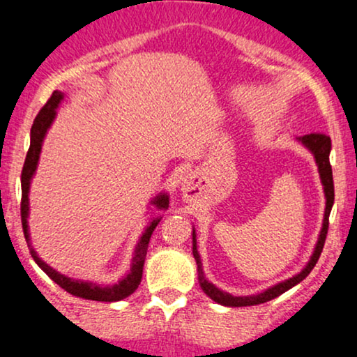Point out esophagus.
I'll list each match as a JSON object with an SVG mask.
<instances>
[{"mask_svg": "<svg viewBox=\"0 0 357 357\" xmlns=\"http://www.w3.org/2000/svg\"><path fill=\"white\" fill-rule=\"evenodd\" d=\"M181 192H183V198L186 202H192L196 198V188L195 183H192L191 176H184L181 179Z\"/></svg>", "mask_w": 357, "mask_h": 357, "instance_id": "obj_1", "label": "esophagus"}]
</instances>
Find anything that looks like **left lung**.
<instances>
[{
    "label": "left lung",
    "instance_id": "obj_1",
    "mask_svg": "<svg viewBox=\"0 0 357 357\" xmlns=\"http://www.w3.org/2000/svg\"><path fill=\"white\" fill-rule=\"evenodd\" d=\"M297 141L301 142L302 146H305L310 153L314 154L315 165H317L319 169V176H321V183L324 186V195H326V211H324V221H322V228H321V235H319L317 243H315L314 253L310 257V260L307 261V265L302 268V272H298L297 275H294L292 278H287L284 282H278L277 285L270 287V289L264 290L261 294H257V296H243V297H235L231 294L223 292L220 290L218 287L213 285L211 282L206 280L203 272V264L202 258H199L198 248H196V231L192 228V257H195L196 265H198V280L199 285H202L203 292L206 294L211 301H215L216 304L227 305V307H248V305H258L264 304V302L272 301L282 294L287 292L289 289H292L294 285L301 284L304 278L312 272V268L317 264L319 257H321L324 243H326V236H327V228H329V215L331 210H333L334 204V181H333V167H331L329 162V154H331V137L326 136V134H307V136L297 137Z\"/></svg>",
    "mask_w": 357,
    "mask_h": 357
}]
</instances>
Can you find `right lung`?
Masks as SVG:
<instances>
[{"instance_id": "1", "label": "right lung", "mask_w": 357, "mask_h": 357, "mask_svg": "<svg viewBox=\"0 0 357 357\" xmlns=\"http://www.w3.org/2000/svg\"><path fill=\"white\" fill-rule=\"evenodd\" d=\"M63 92L60 90H55L52 93V97L48 99L47 104L43 105L42 110L38 112V116L35 117L33 126H31V132H30V149L26 153V159H24L23 165V171H22V225H23V233L24 238L28 241V247H30V253L33 257V260L36 261L40 268L47 273L48 277L52 278L55 284H59L61 289L67 290L68 294L75 297H82L87 298V301H97V302H117L122 301V298L129 297L134 290L137 289L139 284H141L142 278V267H144V260H146V253H147V245H149L151 235H153L154 228L158 227V223L161 221V216L159 218H153L147 225V228L144 233L139 238L136 250H134V257H132V264H130V270L129 273L124 278L117 282V284L112 285H99L93 284V282H85V280H79V278H70L63 273L56 272L55 268H52L50 265H47L45 261L36 255V252L31 248L30 243V231H28V215H30V202H28V192H30V184L31 179H33L36 166H38V159H40V153H42V146H43V139L47 136V130L50 129V126L53 124L56 117V109L63 100ZM151 204H154L158 210H167L169 206V196L167 192H159L155 198H153Z\"/></svg>"}]
</instances>
